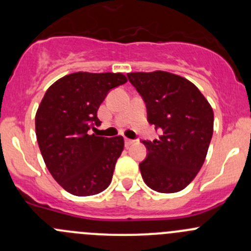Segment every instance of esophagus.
Listing matches in <instances>:
<instances>
[{
	"instance_id": "esophagus-1",
	"label": "esophagus",
	"mask_w": 251,
	"mask_h": 251,
	"mask_svg": "<svg viewBox=\"0 0 251 251\" xmlns=\"http://www.w3.org/2000/svg\"><path fill=\"white\" fill-rule=\"evenodd\" d=\"M133 142H135L133 140H128V138H125V147H130L131 144L133 143Z\"/></svg>"
}]
</instances>
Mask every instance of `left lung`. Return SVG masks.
<instances>
[{"instance_id":"1","label":"left lung","mask_w":251,"mask_h":251,"mask_svg":"<svg viewBox=\"0 0 251 251\" xmlns=\"http://www.w3.org/2000/svg\"><path fill=\"white\" fill-rule=\"evenodd\" d=\"M128 81L143 98L148 123L161 128L158 140L142 141L140 164L147 186L160 193L186 188L203 166L214 131V111L196 85L166 72L130 73Z\"/></svg>"}]
</instances>
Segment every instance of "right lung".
Wrapping results in <instances>:
<instances>
[{
  "mask_svg": "<svg viewBox=\"0 0 251 251\" xmlns=\"http://www.w3.org/2000/svg\"><path fill=\"white\" fill-rule=\"evenodd\" d=\"M126 81L120 73L78 72L55 81L42 98L35 118L37 143L53 178L74 196H95L110 184L124 138L91 130L100 125L97 111L108 92Z\"/></svg>",
  "mask_w": 251,
  "mask_h": 251,
  "instance_id": "1",
  "label": "right lung"
}]
</instances>
